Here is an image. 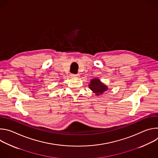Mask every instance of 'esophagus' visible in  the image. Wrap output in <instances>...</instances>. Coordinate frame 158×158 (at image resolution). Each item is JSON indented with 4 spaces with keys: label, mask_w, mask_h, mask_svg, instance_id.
Returning <instances> with one entry per match:
<instances>
[{
    "label": "esophagus",
    "mask_w": 158,
    "mask_h": 158,
    "mask_svg": "<svg viewBox=\"0 0 158 158\" xmlns=\"http://www.w3.org/2000/svg\"><path fill=\"white\" fill-rule=\"evenodd\" d=\"M71 76H72V77H79L80 76H79V74H71Z\"/></svg>",
    "instance_id": "34e87169"
}]
</instances>
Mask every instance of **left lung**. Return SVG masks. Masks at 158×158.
Wrapping results in <instances>:
<instances>
[{"instance_id":"8db88e82","label":"left lung","mask_w":158,"mask_h":158,"mask_svg":"<svg viewBox=\"0 0 158 158\" xmlns=\"http://www.w3.org/2000/svg\"><path fill=\"white\" fill-rule=\"evenodd\" d=\"M89 87L96 96H100L108 90L107 85L104 84L100 79L97 78L91 80L89 84Z\"/></svg>"}]
</instances>
